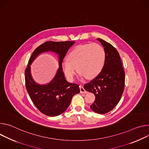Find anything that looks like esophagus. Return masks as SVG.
<instances>
[{"instance_id": "obj_1", "label": "esophagus", "mask_w": 149, "mask_h": 149, "mask_svg": "<svg viewBox=\"0 0 149 149\" xmlns=\"http://www.w3.org/2000/svg\"><path fill=\"white\" fill-rule=\"evenodd\" d=\"M80 91L81 93H87V91L84 89V86H80Z\"/></svg>"}]
</instances>
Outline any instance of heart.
<instances>
[{
	"mask_svg": "<svg viewBox=\"0 0 149 149\" xmlns=\"http://www.w3.org/2000/svg\"><path fill=\"white\" fill-rule=\"evenodd\" d=\"M68 61L62 63L63 72L69 80H73L76 69L81 76L92 79L102 72L106 60L104 48L97 43H87L75 47L68 54Z\"/></svg>",
	"mask_w": 149,
	"mask_h": 149,
	"instance_id": "1",
	"label": "heart"
}]
</instances>
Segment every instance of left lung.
Instances as JSON below:
<instances>
[{
  "instance_id": "obj_1",
  "label": "left lung",
  "mask_w": 149,
  "mask_h": 149,
  "mask_svg": "<svg viewBox=\"0 0 149 149\" xmlns=\"http://www.w3.org/2000/svg\"><path fill=\"white\" fill-rule=\"evenodd\" d=\"M97 40L105 49V65L100 74L84 87L95 96V100L91 105V109L104 114L112 110L120 101L124 90L125 72L117 49L101 38Z\"/></svg>"
}]
</instances>
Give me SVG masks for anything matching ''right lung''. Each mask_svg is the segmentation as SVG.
Segmentation results:
<instances>
[{
    "instance_id": "add662e5",
    "label": "right lung",
    "mask_w": 149,
    "mask_h": 149,
    "mask_svg": "<svg viewBox=\"0 0 149 149\" xmlns=\"http://www.w3.org/2000/svg\"><path fill=\"white\" fill-rule=\"evenodd\" d=\"M74 41H47L38 46L28 61L25 70L26 91L37 109L49 117H55L64 112L71 103L72 97L80 92L79 86L66 81L61 68L63 60ZM49 51L59 55V68L54 79L49 84L41 86L33 80L30 65L40 54Z\"/></svg>"
}]
</instances>
